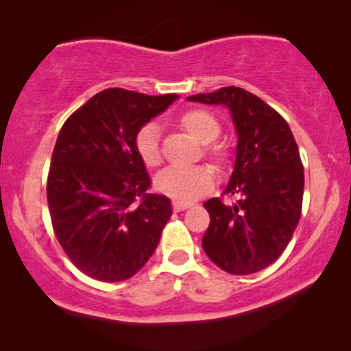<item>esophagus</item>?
I'll return each instance as SVG.
<instances>
[{
  "label": "esophagus",
  "mask_w": 351,
  "mask_h": 351,
  "mask_svg": "<svg viewBox=\"0 0 351 351\" xmlns=\"http://www.w3.org/2000/svg\"><path fill=\"white\" fill-rule=\"evenodd\" d=\"M172 208H174L176 213H180V210H185L191 208L190 203H182V201H172Z\"/></svg>",
  "instance_id": "obj_1"
}]
</instances>
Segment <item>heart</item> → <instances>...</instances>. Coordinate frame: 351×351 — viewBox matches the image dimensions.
Here are the masks:
<instances>
[{
  "mask_svg": "<svg viewBox=\"0 0 351 351\" xmlns=\"http://www.w3.org/2000/svg\"><path fill=\"white\" fill-rule=\"evenodd\" d=\"M179 126L206 145L204 152L217 167H225L228 162V153L220 145H208L220 136V124L213 113L206 110L191 108L179 117ZM136 150L142 162L148 167L161 165L162 155L160 148V128L155 123H148L141 128L136 136ZM214 172L209 166L199 165L191 167H167L155 179V186L160 193L176 201L189 203L208 193L214 186Z\"/></svg>",
  "mask_w": 351,
  "mask_h": 351,
  "instance_id": "obj_1",
  "label": "heart"
}]
</instances>
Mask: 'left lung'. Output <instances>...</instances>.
<instances>
[{
  "label": "left lung",
  "instance_id": "8db88e82",
  "mask_svg": "<svg viewBox=\"0 0 351 351\" xmlns=\"http://www.w3.org/2000/svg\"><path fill=\"white\" fill-rule=\"evenodd\" d=\"M186 100L227 107L238 137L233 172L223 190L237 201L204 203L210 215L204 252L232 275L261 271L285 252L300 220L304 166L289 124L257 95L234 86Z\"/></svg>",
  "mask_w": 351,
  "mask_h": 351
}]
</instances>
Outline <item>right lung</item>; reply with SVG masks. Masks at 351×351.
I'll return each instance as SVG.
<instances>
[{"label":"right lung","mask_w":351,"mask_h":351,"mask_svg":"<svg viewBox=\"0 0 351 351\" xmlns=\"http://www.w3.org/2000/svg\"><path fill=\"white\" fill-rule=\"evenodd\" d=\"M176 99L105 89L60 129L47 176L52 228L73 265L94 280L136 275L171 219V199L147 193L152 182L136 136Z\"/></svg>","instance_id":"right-lung-1"}]
</instances>
